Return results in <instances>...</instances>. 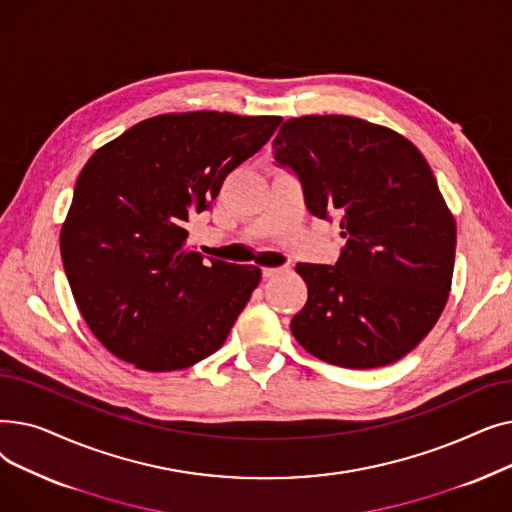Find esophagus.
<instances>
[{"instance_id":"1","label":"esophagus","mask_w":512,"mask_h":512,"mask_svg":"<svg viewBox=\"0 0 512 512\" xmlns=\"http://www.w3.org/2000/svg\"><path fill=\"white\" fill-rule=\"evenodd\" d=\"M280 272H284L282 267H263L261 270V274H263V278L267 280V278H274V276H278Z\"/></svg>"}]
</instances>
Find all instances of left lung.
I'll return each mask as SVG.
<instances>
[{"label": "left lung", "instance_id": "left-lung-1", "mask_svg": "<svg viewBox=\"0 0 512 512\" xmlns=\"http://www.w3.org/2000/svg\"><path fill=\"white\" fill-rule=\"evenodd\" d=\"M274 159L297 174L307 209L340 218L336 265L299 263L309 297L290 330L313 357L348 369L411 353L448 301L456 224L421 151L351 116L282 124Z\"/></svg>", "mask_w": 512, "mask_h": 512}]
</instances>
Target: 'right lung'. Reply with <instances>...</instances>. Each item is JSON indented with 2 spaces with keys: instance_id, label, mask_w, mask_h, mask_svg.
Listing matches in <instances>:
<instances>
[{
  "instance_id": "1",
  "label": "right lung",
  "mask_w": 512,
  "mask_h": 512,
  "mask_svg": "<svg viewBox=\"0 0 512 512\" xmlns=\"http://www.w3.org/2000/svg\"><path fill=\"white\" fill-rule=\"evenodd\" d=\"M280 116L164 114L128 128L80 172L60 234L74 301L97 340L145 371L186 369L226 342L261 280L186 247V222L255 155Z\"/></svg>"
}]
</instances>
